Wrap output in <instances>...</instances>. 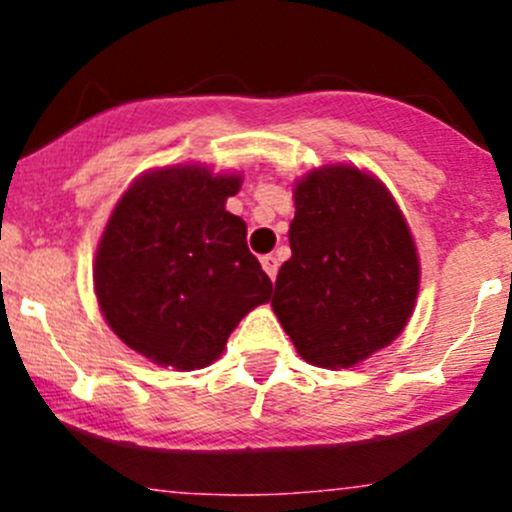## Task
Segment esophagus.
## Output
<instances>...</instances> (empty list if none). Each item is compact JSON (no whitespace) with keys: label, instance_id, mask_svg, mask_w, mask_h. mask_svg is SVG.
<instances>
[{"label":"esophagus","instance_id":"34e87169","mask_svg":"<svg viewBox=\"0 0 512 512\" xmlns=\"http://www.w3.org/2000/svg\"><path fill=\"white\" fill-rule=\"evenodd\" d=\"M262 270L267 272V277H270V280H275L277 270H280V262H277V257L275 255L262 257Z\"/></svg>","mask_w":512,"mask_h":512}]
</instances>
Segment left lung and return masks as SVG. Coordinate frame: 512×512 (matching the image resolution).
<instances>
[{"label": "left lung", "instance_id": "left-lung-1", "mask_svg": "<svg viewBox=\"0 0 512 512\" xmlns=\"http://www.w3.org/2000/svg\"><path fill=\"white\" fill-rule=\"evenodd\" d=\"M289 247L272 309L304 361L349 369L404 332L421 265L379 178L347 163L309 170L294 183Z\"/></svg>", "mask_w": 512, "mask_h": 512}]
</instances>
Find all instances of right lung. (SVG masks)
Listing matches in <instances>:
<instances>
[{
  "mask_svg": "<svg viewBox=\"0 0 512 512\" xmlns=\"http://www.w3.org/2000/svg\"><path fill=\"white\" fill-rule=\"evenodd\" d=\"M242 175L165 165L128 185L96 247L94 289L118 339L158 366L195 371L225 352L272 282L225 203Z\"/></svg>",
  "mask_w": 512,
  "mask_h": 512,
  "instance_id": "obj_1",
  "label": "right lung"
}]
</instances>
